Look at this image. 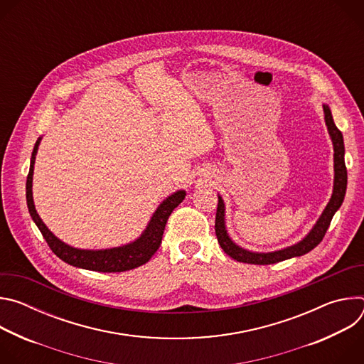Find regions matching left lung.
Masks as SVG:
<instances>
[{"instance_id":"left-lung-1","label":"left lung","mask_w":364,"mask_h":364,"mask_svg":"<svg viewBox=\"0 0 364 364\" xmlns=\"http://www.w3.org/2000/svg\"><path fill=\"white\" fill-rule=\"evenodd\" d=\"M323 109H324V121L327 125L328 135L333 142V149H334V184H333V194L330 201L327 203L326 209L323 210L321 216L316 222L304 239L296 242L295 245L287 246L279 250L274 252H252L249 249H245L235 243L232 237L228 233L226 229V207L222 196L219 194V204H218V212H216V236L218 240L225 250L226 255L233 257L237 262H245V264H253V265H271L277 264L281 261H285V259L302 256L308 253L309 250H313L324 237L333 216L336 212L340 209V205L343 204L344 196H346V188H347V170H346V163H344V141H343V134L340 129L336 127L330 107L327 103H323Z\"/></svg>"}]
</instances>
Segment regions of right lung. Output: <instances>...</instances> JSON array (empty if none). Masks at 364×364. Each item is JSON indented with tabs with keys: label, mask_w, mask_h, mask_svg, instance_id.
Returning a JSON list of instances; mask_svg holds the SVG:
<instances>
[{
	"label": "right lung",
	"mask_w": 364,
	"mask_h": 364,
	"mask_svg": "<svg viewBox=\"0 0 364 364\" xmlns=\"http://www.w3.org/2000/svg\"><path fill=\"white\" fill-rule=\"evenodd\" d=\"M40 141H41V136L36 141L34 149L31 154L30 171L26 183V197H27L30 216L37 225L38 230L41 232L50 249L53 250L55 255L59 256L62 261H65L72 267L89 269V271H97V272H124L146 264L152 257V255L160 247L167 220L171 212L184 200L186 190H178L171 196H168L166 200H163L157 207V210L152 213L141 236L136 237L134 242H129L127 245L117 246V247H109V249L73 247L65 243L63 240H60L58 236H55V233H51L48 228L43 223V220L40 219L36 210L34 200H33V173H34V163H36V155H37Z\"/></svg>",
	"instance_id": "right-lung-1"
}]
</instances>
